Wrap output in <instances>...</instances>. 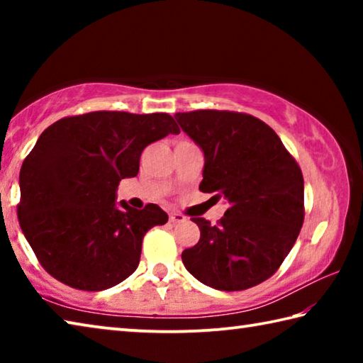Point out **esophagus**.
I'll use <instances>...</instances> for the list:
<instances>
[{
	"label": "esophagus",
	"mask_w": 363,
	"mask_h": 363,
	"mask_svg": "<svg viewBox=\"0 0 363 363\" xmlns=\"http://www.w3.org/2000/svg\"><path fill=\"white\" fill-rule=\"evenodd\" d=\"M182 220H186V216H182L181 213H171L169 214V223H182Z\"/></svg>",
	"instance_id": "1"
}]
</instances>
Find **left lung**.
I'll return each instance as SVG.
<instances>
[{
  "label": "left lung",
  "instance_id": "1",
  "mask_svg": "<svg viewBox=\"0 0 363 363\" xmlns=\"http://www.w3.org/2000/svg\"><path fill=\"white\" fill-rule=\"evenodd\" d=\"M174 118L205 155L200 190L229 203L216 225L192 219L200 240L182 251L184 266L216 290L261 284L280 267L303 225L304 179L298 163L272 128L251 115L195 110Z\"/></svg>",
  "mask_w": 363,
  "mask_h": 363
}]
</instances>
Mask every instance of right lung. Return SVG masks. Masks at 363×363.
<instances>
[{"mask_svg": "<svg viewBox=\"0 0 363 363\" xmlns=\"http://www.w3.org/2000/svg\"><path fill=\"white\" fill-rule=\"evenodd\" d=\"M179 134L168 113L91 112L52 123L23 160L21 229L54 279L102 291L138 269L145 232L167 224L158 205L116 203L121 179L138 176L140 153Z\"/></svg>", "mask_w": 363, "mask_h": 363, "instance_id": "1", "label": "right lung"}]
</instances>
